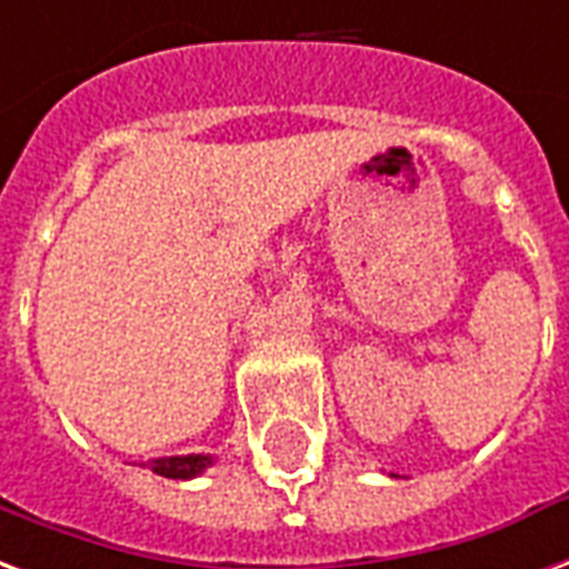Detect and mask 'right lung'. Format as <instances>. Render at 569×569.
Returning a JSON list of instances; mask_svg holds the SVG:
<instances>
[{
  "instance_id": "1",
  "label": "right lung",
  "mask_w": 569,
  "mask_h": 569,
  "mask_svg": "<svg viewBox=\"0 0 569 569\" xmlns=\"http://www.w3.org/2000/svg\"><path fill=\"white\" fill-rule=\"evenodd\" d=\"M213 465V456H171V458H153L147 467L166 479H192L204 473Z\"/></svg>"
}]
</instances>
